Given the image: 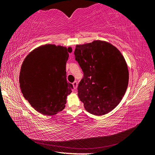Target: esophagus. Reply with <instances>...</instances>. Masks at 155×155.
<instances>
[{
	"label": "esophagus",
	"mask_w": 155,
	"mask_h": 155,
	"mask_svg": "<svg viewBox=\"0 0 155 155\" xmlns=\"http://www.w3.org/2000/svg\"><path fill=\"white\" fill-rule=\"evenodd\" d=\"M72 85H73V87H74V90H76V89L77 88V81H74V82L72 83Z\"/></svg>",
	"instance_id": "1"
}]
</instances>
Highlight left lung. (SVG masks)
Wrapping results in <instances>:
<instances>
[{
    "instance_id": "8db88e82",
    "label": "left lung",
    "mask_w": 155,
    "mask_h": 155,
    "mask_svg": "<svg viewBox=\"0 0 155 155\" xmlns=\"http://www.w3.org/2000/svg\"><path fill=\"white\" fill-rule=\"evenodd\" d=\"M75 59L83 72L78 96L85 110L95 115L111 111L122 101L128 84V70L124 56L105 41L76 46Z\"/></svg>"
}]
</instances>
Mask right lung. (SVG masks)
Listing matches in <instances>:
<instances>
[{"label": "right lung", "instance_id": "obj_1", "mask_svg": "<svg viewBox=\"0 0 155 155\" xmlns=\"http://www.w3.org/2000/svg\"><path fill=\"white\" fill-rule=\"evenodd\" d=\"M54 44H45L33 50L21 66L19 82L23 96L37 111L53 115L65 108L73 86L66 81L65 65L72 52Z\"/></svg>", "mask_w": 155, "mask_h": 155}]
</instances>
